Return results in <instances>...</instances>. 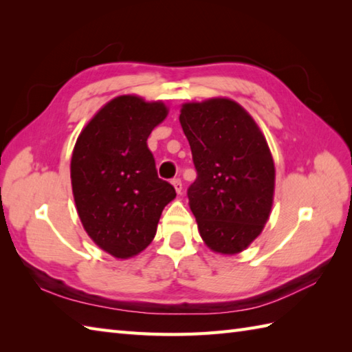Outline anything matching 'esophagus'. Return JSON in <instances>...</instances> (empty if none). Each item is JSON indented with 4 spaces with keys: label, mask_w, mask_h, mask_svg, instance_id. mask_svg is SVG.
<instances>
[{
    "label": "esophagus",
    "mask_w": 352,
    "mask_h": 352,
    "mask_svg": "<svg viewBox=\"0 0 352 352\" xmlns=\"http://www.w3.org/2000/svg\"><path fill=\"white\" fill-rule=\"evenodd\" d=\"M170 183H172V186H174V188H175L177 193H182V190H183V183H182L180 178H174V180H172Z\"/></svg>",
    "instance_id": "1"
}]
</instances>
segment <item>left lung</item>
<instances>
[{
  "mask_svg": "<svg viewBox=\"0 0 352 352\" xmlns=\"http://www.w3.org/2000/svg\"><path fill=\"white\" fill-rule=\"evenodd\" d=\"M180 124L197 169L188 197L199 234L214 252H241L272 208L275 166L263 133L228 98L183 104Z\"/></svg>",
  "mask_w": 352,
  "mask_h": 352,
  "instance_id": "obj_1",
  "label": "left lung"
}]
</instances>
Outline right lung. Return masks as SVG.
<instances>
[{"mask_svg": "<svg viewBox=\"0 0 352 352\" xmlns=\"http://www.w3.org/2000/svg\"><path fill=\"white\" fill-rule=\"evenodd\" d=\"M168 115L160 101L122 95L107 102L83 131L71 159L72 193L86 233L116 258L153 242L174 186L157 175L148 136Z\"/></svg>", "mask_w": 352, "mask_h": 352, "instance_id": "add662e5", "label": "right lung"}]
</instances>
